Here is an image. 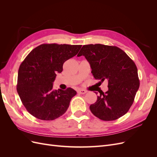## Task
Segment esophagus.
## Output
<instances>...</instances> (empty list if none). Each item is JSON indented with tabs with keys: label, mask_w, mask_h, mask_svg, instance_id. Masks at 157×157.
Returning a JSON list of instances; mask_svg holds the SVG:
<instances>
[{
	"label": "esophagus",
	"mask_w": 157,
	"mask_h": 157,
	"mask_svg": "<svg viewBox=\"0 0 157 157\" xmlns=\"http://www.w3.org/2000/svg\"><path fill=\"white\" fill-rule=\"evenodd\" d=\"M86 92H87V91H86V90H78V93H79L80 94H84Z\"/></svg>",
	"instance_id": "34e87169"
}]
</instances>
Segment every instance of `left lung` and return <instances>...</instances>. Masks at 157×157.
I'll return each mask as SVG.
<instances>
[{
	"mask_svg": "<svg viewBox=\"0 0 157 157\" xmlns=\"http://www.w3.org/2000/svg\"><path fill=\"white\" fill-rule=\"evenodd\" d=\"M81 56L89 62L95 78L101 82L108 80L109 90L100 92L96 103L90 106L93 115L105 121L124 115L140 87L134 61L118 47L101 44L84 45L77 55Z\"/></svg>",
	"mask_w": 157,
	"mask_h": 157,
	"instance_id": "obj_1",
	"label": "left lung"
}]
</instances>
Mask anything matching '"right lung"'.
Returning a JSON list of instances; mask_svg holds the SVG:
<instances>
[{"instance_id": "right-lung-1", "label": "right lung", "mask_w": 157, "mask_h": 157, "mask_svg": "<svg viewBox=\"0 0 157 157\" xmlns=\"http://www.w3.org/2000/svg\"><path fill=\"white\" fill-rule=\"evenodd\" d=\"M82 45L43 44L27 55L18 70L17 91L27 111L42 121L63 115L77 92L71 88L54 90L57 73L65 61L77 54Z\"/></svg>"}]
</instances>
